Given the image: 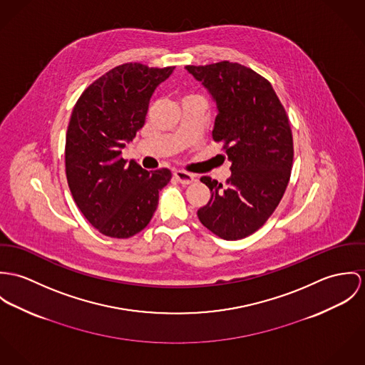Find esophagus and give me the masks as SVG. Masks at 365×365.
I'll use <instances>...</instances> for the list:
<instances>
[{"instance_id": "obj_1", "label": "esophagus", "mask_w": 365, "mask_h": 365, "mask_svg": "<svg viewBox=\"0 0 365 365\" xmlns=\"http://www.w3.org/2000/svg\"><path fill=\"white\" fill-rule=\"evenodd\" d=\"M173 176L182 185H189V183H192L195 180V176L192 173H189V172H185V170H175Z\"/></svg>"}]
</instances>
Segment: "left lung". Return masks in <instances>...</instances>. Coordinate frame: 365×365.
Segmentation results:
<instances>
[{
  "label": "left lung",
  "mask_w": 365,
  "mask_h": 365,
  "mask_svg": "<svg viewBox=\"0 0 365 365\" xmlns=\"http://www.w3.org/2000/svg\"><path fill=\"white\" fill-rule=\"evenodd\" d=\"M186 70L217 105L212 138L224 144L231 161L224 186L210 176L200 178L211 199L197 217L217 237L242 240L257 231L283 199L294 158L289 122L272 83L253 70L230 61Z\"/></svg>",
  "instance_id": "1"
}]
</instances>
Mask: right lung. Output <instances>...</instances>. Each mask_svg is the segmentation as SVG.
Masks as SVG:
<instances>
[{
	"instance_id": "right-lung-1",
	"label": "right lung",
	"mask_w": 365,
	"mask_h": 365,
	"mask_svg": "<svg viewBox=\"0 0 365 365\" xmlns=\"http://www.w3.org/2000/svg\"><path fill=\"white\" fill-rule=\"evenodd\" d=\"M175 67L125 63L92 82L77 101L66 137V173L83 217L103 235L130 238L151 221L169 169L122 158L144 125L150 99Z\"/></svg>"
}]
</instances>
